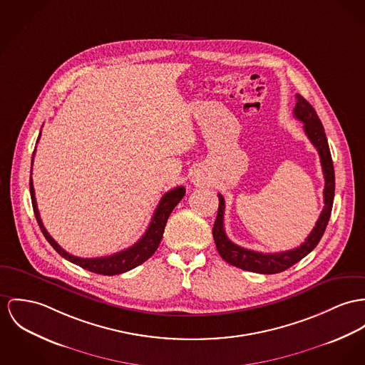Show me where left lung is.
Returning a JSON list of instances; mask_svg holds the SVG:
<instances>
[{"instance_id":"8db88e82","label":"left lung","mask_w":365,"mask_h":365,"mask_svg":"<svg viewBox=\"0 0 365 365\" xmlns=\"http://www.w3.org/2000/svg\"><path fill=\"white\" fill-rule=\"evenodd\" d=\"M296 107L293 110L294 118L299 119L300 122L304 123V132L307 135L309 141L314 144L319 154L321 165H322V172L325 178V187H324V210L311 230L306 242L300 245V247L287 250V252H258L247 250L245 247H240L229 240V237L225 233L224 227V212H225V200L224 197L218 195L220 198V207H218V214L217 220L212 227V236L217 245V250L220 255L224 258L225 261L233 267H237L245 271L250 272H257V274H278L296 262H299L302 258H304L309 252L315 249V246L319 243L328 221L331 218L332 212V205H334V196H335V169H334V163L329 151V145L327 140V135L324 130V126L312 108V106L309 101L300 96L296 94Z\"/></svg>"}]
</instances>
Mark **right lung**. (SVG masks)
Masks as SVG:
<instances>
[{
	"label": "right lung",
	"instance_id": "right-lung-1",
	"mask_svg": "<svg viewBox=\"0 0 365 365\" xmlns=\"http://www.w3.org/2000/svg\"><path fill=\"white\" fill-rule=\"evenodd\" d=\"M41 135V132H40ZM38 135V139H40ZM37 139V140H38ZM36 151H33L34 155ZM33 163V160H31ZM186 193L183 186L175 187L172 190H169L168 193H165L163 198L160 200L155 212L151 218V222L148 225L145 233L141 236L140 240L138 243H135L132 247L122 250V252H115L113 255H107V257H98V258H81V257H75L69 252H65L56 240L50 236V233L47 232V229L44 227V225L41 222L40 214H38V208H37V202H36V196H34V187H33V182L30 178V196H31V204H33V211L37 220V224L40 226L44 237L47 239V242L54 247L59 255H62L65 259L82 267L84 269L94 272V274H100V275H118V274H123L126 271H130L133 268H136L138 265L143 264L145 259H148L155 250L158 249L163 235H164V229L168 221L170 212L173 211V208L179 204V201L183 198Z\"/></svg>",
	"mask_w": 365,
	"mask_h": 365
}]
</instances>
